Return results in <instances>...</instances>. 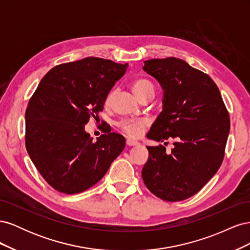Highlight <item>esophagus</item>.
Returning a JSON list of instances; mask_svg holds the SVG:
<instances>
[{
    "mask_svg": "<svg viewBox=\"0 0 250 250\" xmlns=\"http://www.w3.org/2000/svg\"><path fill=\"white\" fill-rule=\"evenodd\" d=\"M126 145L127 146H137V145H139V142H137V141H134V140H131V139H127L126 140Z\"/></svg>",
    "mask_w": 250,
    "mask_h": 250,
    "instance_id": "esophagus-1",
    "label": "esophagus"
}]
</instances>
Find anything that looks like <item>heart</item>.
<instances>
[{
	"mask_svg": "<svg viewBox=\"0 0 250 250\" xmlns=\"http://www.w3.org/2000/svg\"><path fill=\"white\" fill-rule=\"evenodd\" d=\"M132 90L134 95L137 96L139 99L147 93L153 92L154 93V87L153 84L147 79H138L132 83ZM116 90L111 89L106 96V99H105V104L110 105L113 97H115ZM149 125V121L147 119H137V120H125L122 122L119 123V127L121 128L125 134L128 137L131 138H138L142 134L143 130Z\"/></svg>",
	"mask_w": 250,
	"mask_h": 250,
	"instance_id": "1",
	"label": "heart"
}]
</instances>
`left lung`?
<instances>
[{
    "mask_svg": "<svg viewBox=\"0 0 250 250\" xmlns=\"http://www.w3.org/2000/svg\"><path fill=\"white\" fill-rule=\"evenodd\" d=\"M143 70L164 90L163 110L147 138L173 139V149L150 147L142 177L148 190L166 201H181L199 192L220 168L230 121L216 83L185 60H146ZM167 145V142L165 143Z\"/></svg>",
    "mask_w": 250,
    "mask_h": 250,
    "instance_id": "8db88e82",
    "label": "left lung"
}]
</instances>
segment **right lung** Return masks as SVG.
<instances>
[{
  "label": "right lung",
  "mask_w": 250,
  "mask_h": 250,
  "mask_svg": "<svg viewBox=\"0 0 250 250\" xmlns=\"http://www.w3.org/2000/svg\"><path fill=\"white\" fill-rule=\"evenodd\" d=\"M108 59L86 57L56 65L44 75L26 109V149L44 180L58 192L77 194L96 185L125 148L116 132L94 142L89 118L127 70Z\"/></svg>",
  "instance_id": "1"
}]
</instances>
